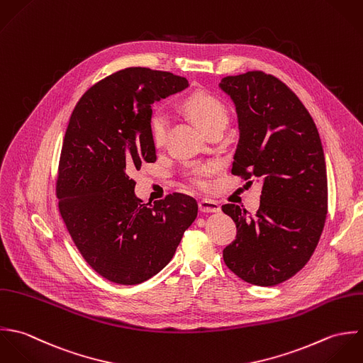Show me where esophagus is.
Listing matches in <instances>:
<instances>
[{
  "instance_id": "esophagus-1",
  "label": "esophagus",
  "mask_w": 363,
  "mask_h": 363,
  "mask_svg": "<svg viewBox=\"0 0 363 363\" xmlns=\"http://www.w3.org/2000/svg\"><path fill=\"white\" fill-rule=\"evenodd\" d=\"M199 211L203 213H216V212H220V206L216 201L203 199L199 202Z\"/></svg>"
}]
</instances>
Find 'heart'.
<instances>
[{
  "label": "heart",
  "mask_w": 363,
  "mask_h": 363,
  "mask_svg": "<svg viewBox=\"0 0 363 363\" xmlns=\"http://www.w3.org/2000/svg\"><path fill=\"white\" fill-rule=\"evenodd\" d=\"M185 112L209 135L215 129L225 128L228 115L227 109L223 105V102L216 96L208 94V92H194L191 94L182 104ZM150 135L152 139V143L155 145H162L167 139V130H168V119L164 112L155 111L151 113L148 121ZM215 171L213 164L206 165H196L191 168L189 178L191 181L198 186L206 185V178Z\"/></svg>",
  "instance_id": "b5f03b06"
}]
</instances>
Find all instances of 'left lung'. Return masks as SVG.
Segmentation results:
<instances>
[{
    "label": "left lung",
    "instance_id": "left-lung-1",
    "mask_svg": "<svg viewBox=\"0 0 363 363\" xmlns=\"http://www.w3.org/2000/svg\"><path fill=\"white\" fill-rule=\"evenodd\" d=\"M218 86L238 116L231 172L262 181L255 216L237 205L221 206L237 225L223 259L242 281L274 286L307 264L324 228L328 185L320 135L297 95L271 74L228 75Z\"/></svg>",
    "mask_w": 363,
    "mask_h": 363
}]
</instances>
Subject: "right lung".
Listing matches in <instances>:
<instances>
[{
  "label": "right lung",
  "instance_id": "right-lung-1",
  "mask_svg": "<svg viewBox=\"0 0 363 363\" xmlns=\"http://www.w3.org/2000/svg\"><path fill=\"white\" fill-rule=\"evenodd\" d=\"M188 85L179 75L130 67L92 85L74 108L59 162V211L84 259L113 284L139 285L158 274L198 216L196 201L179 192L145 205L132 178L157 160L151 105Z\"/></svg>",
  "mask_w": 363,
  "mask_h": 363
}]
</instances>
